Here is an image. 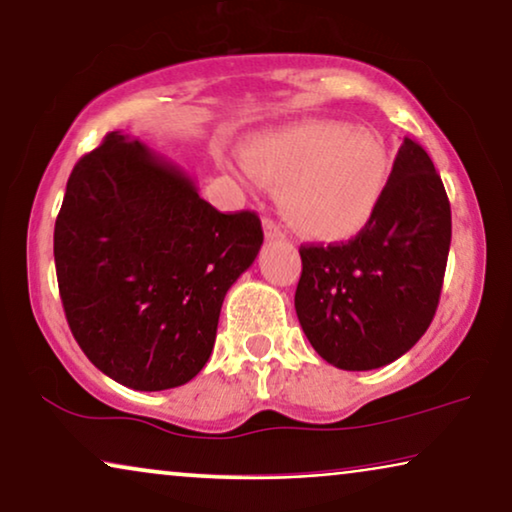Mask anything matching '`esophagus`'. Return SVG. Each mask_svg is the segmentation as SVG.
Here are the masks:
<instances>
[{"mask_svg": "<svg viewBox=\"0 0 512 512\" xmlns=\"http://www.w3.org/2000/svg\"><path fill=\"white\" fill-rule=\"evenodd\" d=\"M264 236L266 239H285V232H282V227L276 223V220L271 218H264Z\"/></svg>", "mask_w": 512, "mask_h": 512, "instance_id": "esophagus-1", "label": "esophagus"}]
</instances>
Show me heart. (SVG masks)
I'll return each mask as SVG.
<instances>
[{
    "label": "heart",
    "mask_w": 512,
    "mask_h": 512,
    "mask_svg": "<svg viewBox=\"0 0 512 512\" xmlns=\"http://www.w3.org/2000/svg\"><path fill=\"white\" fill-rule=\"evenodd\" d=\"M241 179L282 188L289 225L317 241L349 239L375 216L391 179L377 135L342 121H310L257 137L246 149Z\"/></svg>",
    "instance_id": "obj_1"
}]
</instances>
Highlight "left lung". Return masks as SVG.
<instances>
[{
	"mask_svg": "<svg viewBox=\"0 0 512 512\" xmlns=\"http://www.w3.org/2000/svg\"><path fill=\"white\" fill-rule=\"evenodd\" d=\"M451 202L421 144L404 137L370 223L347 243L301 246L294 305L315 352L375 370L421 340L439 305Z\"/></svg>",
	"mask_w": 512,
	"mask_h": 512,
	"instance_id": "8db88e82",
	"label": "left lung"
}]
</instances>
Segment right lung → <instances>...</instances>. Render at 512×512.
<instances>
[{"label":"right lung","mask_w":512,"mask_h":512,"mask_svg":"<svg viewBox=\"0 0 512 512\" xmlns=\"http://www.w3.org/2000/svg\"><path fill=\"white\" fill-rule=\"evenodd\" d=\"M262 241L255 211L220 213L177 165L108 133L75 163L55 223L73 338L135 391L186 384L209 361L227 289Z\"/></svg>","instance_id":"add662e5"}]
</instances>
